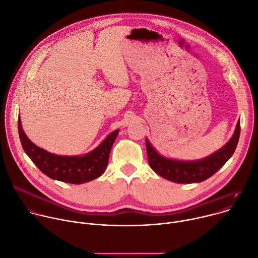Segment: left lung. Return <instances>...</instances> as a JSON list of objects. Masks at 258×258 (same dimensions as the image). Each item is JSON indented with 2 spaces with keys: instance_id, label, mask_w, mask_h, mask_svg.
I'll return each instance as SVG.
<instances>
[{
  "instance_id": "1",
  "label": "left lung",
  "mask_w": 258,
  "mask_h": 258,
  "mask_svg": "<svg viewBox=\"0 0 258 258\" xmlns=\"http://www.w3.org/2000/svg\"><path fill=\"white\" fill-rule=\"evenodd\" d=\"M241 125L238 121L236 131L229 141L218 151L198 161H180L159 155L146 140L147 157L150 168L159 176L175 183H198L207 180L220 170L235 152Z\"/></svg>"
}]
</instances>
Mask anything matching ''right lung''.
<instances>
[{
	"mask_svg": "<svg viewBox=\"0 0 258 258\" xmlns=\"http://www.w3.org/2000/svg\"><path fill=\"white\" fill-rule=\"evenodd\" d=\"M118 130L111 133L95 150L83 156L55 155L39 148L31 142L22 130L18 119V134L21 146L38 167V169L53 180L71 184H81L99 178L104 174L109 155Z\"/></svg>",
	"mask_w": 258,
	"mask_h": 258,
	"instance_id": "obj_1",
	"label": "right lung"
}]
</instances>
